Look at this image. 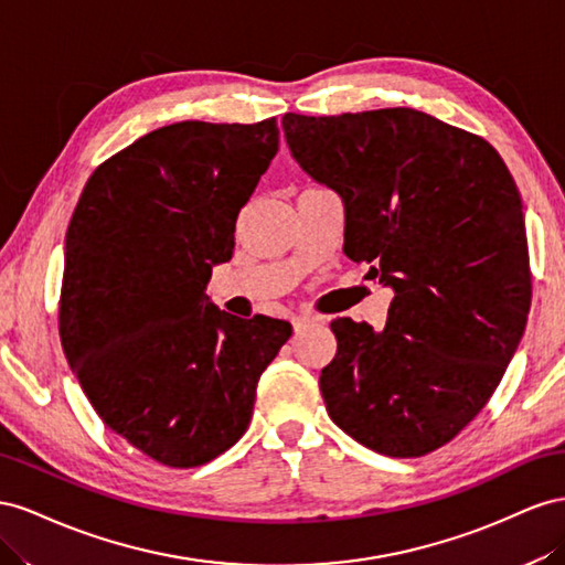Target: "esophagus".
Wrapping results in <instances>:
<instances>
[{"instance_id": "34e87169", "label": "esophagus", "mask_w": 565, "mask_h": 565, "mask_svg": "<svg viewBox=\"0 0 565 565\" xmlns=\"http://www.w3.org/2000/svg\"><path fill=\"white\" fill-rule=\"evenodd\" d=\"M315 321H321V319H319V317H312V315H296V317L291 319V324H294L296 331H302L305 327L315 324Z\"/></svg>"}]
</instances>
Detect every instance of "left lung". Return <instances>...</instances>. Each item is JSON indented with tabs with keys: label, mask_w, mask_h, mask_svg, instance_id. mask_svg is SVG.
I'll use <instances>...</instances> for the list:
<instances>
[{
	"label": "left lung",
	"mask_w": 565,
	"mask_h": 565,
	"mask_svg": "<svg viewBox=\"0 0 565 565\" xmlns=\"http://www.w3.org/2000/svg\"><path fill=\"white\" fill-rule=\"evenodd\" d=\"M296 163L345 207L343 253L393 288L381 331L335 319L319 391L338 428L424 457L488 405L530 310L521 193L490 143L414 108L281 118Z\"/></svg>",
	"instance_id": "left-lung-1"
}]
</instances>
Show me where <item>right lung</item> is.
<instances>
[{
	"label": "right lung",
	"mask_w": 565,
	"mask_h": 565,
	"mask_svg": "<svg viewBox=\"0 0 565 565\" xmlns=\"http://www.w3.org/2000/svg\"><path fill=\"white\" fill-rule=\"evenodd\" d=\"M277 151V118L158 127L96 168L75 205L61 345L102 422L158 463L230 449L291 338L288 321L238 319L205 296Z\"/></svg>",
	"instance_id": "1"
}]
</instances>
